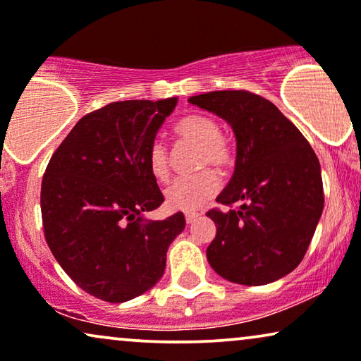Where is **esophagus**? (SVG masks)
<instances>
[{"label": "esophagus", "instance_id": "34e87169", "mask_svg": "<svg viewBox=\"0 0 361 361\" xmlns=\"http://www.w3.org/2000/svg\"><path fill=\"white\" fill-rule=\"evenodd\" d=\"M198 218H200V213H195V212L185 213V220H186V223H188V225H191V223H195L196 220H198Z\"/></svg>", "mask_w": 361, "mask_h": 361}]
</instances>
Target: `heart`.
Masks as SVG:
<instances>
[{"mask_svg": "<svg viewBox=\"0 0 361 361\" xmlns=\"http://www.w3.org/2000/svg\"><path fill=\"white\" fill-rule=\"evenodd\" d=\"M175 135L181 141L193 143L200 148L196 168L200 173L178 178L165 191L166 204L181 212H195L220 191L221 181L218 173H226L235 165V147L220 133L218 123L209 116L186 115L175 125ZM147 165L154 180L165 183L170 178V154L161 141H154L147 154Z\"/></svg>", "mask_w": 361, "mask_h": 361, "instance_id": "b5f03b06", "label": "heart"}]
</instances>
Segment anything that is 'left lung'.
Returning <instances> with one entry per match:
<instances>
[{"mask_svg": "<svg viewBox=\"0 0 361 361\" xmlns=\"http://www.w3.org/2000/svg\"><path fill=\"white\" fill-rule=\"evenodd\" d=\"M190 103L216 113L236 135V165L207 213L216 225L207 258L240 285H267L293 271L323 212L320 161L307 138L275 104L246 90L212 91ZM235 202H241L233 209Z\"/></svg>", "mask_w": 361, "mask_h": 361, "instance_id": "8db88e82", "label": "left lung"}]
</instances>
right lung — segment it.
Masks as SVG:
<instances>
[{"mask_svg": "<svg viewBox=\"0 0 361 361\" xmlns=\"http://www.w3.org/2000/svg\"><path fill=\"white\" fill-rule=\"evenodd\" d=\"M176 98L115 102L85 115L49 159L41 181L44 240L81 290L123 303L153 288L168 246L185 228L178 212L159 221L141 213L165 202L147 165Z\"/></svg>", "mask_w": 361, "mask_h": 361, "instance_id": "right-lung-1", "label": "right lung"}]
</instances>
